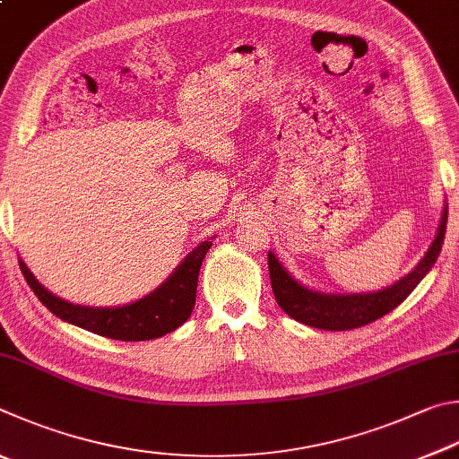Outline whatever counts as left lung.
I'll use <instances>...</instances> for the list:
<instances>
[{
	"label": "left lung",
	"mask_w": 459,
	"mask_h": 459,
	"mask_svg": "<svg viewBox=\"0 0 459 459\" xmlns=\"http://www.w3.org/2000/svg\"><path fill=\"white\" fill-rule=\"evenodd\" d=\"M447 225V205H444L437 234L433 238L423 258L417 262V266L399 278L397 282L383 288L377 292H351V294H333L320 292L299 282L282 262L276 258L274 252H268V268L270 282L274 290L276 302L280 304L288 316L299 320L302 325L312 328H325V331H351V328L365 326L373 320L381 318L397 308L409 294L415 290V286L429 274V270L436 264L446 238Z\"/></svg>",
	"instance_id": "obj_1"
}]
</instances>
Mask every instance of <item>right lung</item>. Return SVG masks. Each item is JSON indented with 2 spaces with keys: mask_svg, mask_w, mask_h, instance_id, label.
Segmentation results:
<instances>
[{
  "mask_svg": "<svg viewBox=\"0 0 459 459\" xmlns=\"http://www.w3.org/2000/svg\"><path fill=\"white\" fill-rule=\"evenodd\" d=\"M212 239L213 238H209L193 247L155 290L139 300L123 304V307L72 304L39 284L22 258L20 268L38 300L64 323L115 341H151L173 333L191 316L193 307H195L199 268L207 250L212 247Z\"/></svg>",
  "mask_w": 459,
  "mask_h": 459,
  "instance_id": "1",
  "label": "right lung"
}]
</instances>
